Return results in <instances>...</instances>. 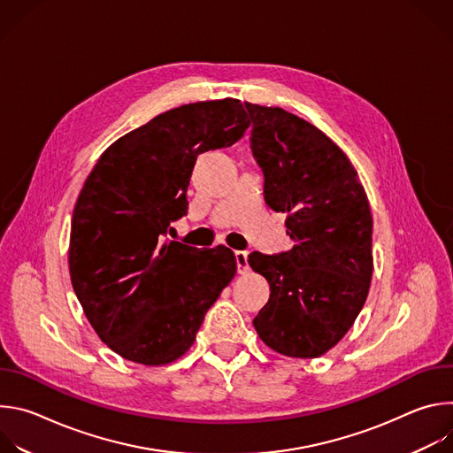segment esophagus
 Listing matches in <instances>:
<instances>
[{"instance_id":"34e87169","label":"esophagus","mask_w":453,"mask_h":453,"mask_svg":"<svg viewBox=\"0 0 453 453\" xmlns=\"http://www.w3.org/2000/svg\"><path fill=\"white\" fill-rule=\"evenodd\" d=\"M234 257H236V267H238V273L240 274H245L249 271V252L247 250H236L234 252Z\"/></svg>"}]
</instances>
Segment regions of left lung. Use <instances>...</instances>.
I'll use <instances>...</instances> for the list:
<instances>
[{
	"instance_id": "obj_1",
	"label": "left lung",
	"mask_w": 453,
	"mask_h": 453,
	"mask_svg": "<svg viewBox=\"0 0 453 453\" xmlns=\"http://www.w3.org/2000/svg\"><path fill=\"white\" fill-rule=\"evenodd\" d=\"M265 203L287 213L294 247L249 254L271 285L252 325L274 351L317 358L353 326L372 276V217L348 156L322 131L281 107L245 104Z\"/></svg>"
}]
</instances>
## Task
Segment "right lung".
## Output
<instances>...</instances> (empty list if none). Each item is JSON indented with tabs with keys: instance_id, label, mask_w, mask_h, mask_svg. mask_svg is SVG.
Returning <instances> with one entry per match:
<instances>
[{
	"instance_id": "add662e5",
	"label": "right lung",
	"mask_w": 453,
	"mask_h": 453,
	"mask_svg": "<svg viewBox=\"0 0 453 453\" xmlns=\"http://www.w3.org/2000/svg\"><path fill=\"white\" fill-rule=\"evenodd\" d=\"M249 125L236 98L186 104L116 140L88 175L72 219L70 276L91 326L119 357L143 365L182 357L234 278L226 245L165 236L188 211L197 156L231 147Z\"/></svg>"
}]
</instances>
